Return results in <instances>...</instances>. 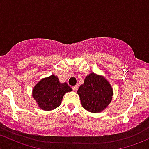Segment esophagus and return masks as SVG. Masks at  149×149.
Returning <instances> with one entry per match:
<instances>
[{
    "instance_id": "obj_1",
    "label": "esophagus",
    "mask_w": 149,
    "mask_h": 149,
    "mask_svg": "<svg viewBox=\"0 0 149 149\" xmlns=\"http://www.w3.org/2000/svg\"><path fill=\"white\" fill-rule=\"evenodd\" d=\"M78 88H79V85H76V86H74L72 87V88H73V91H77Z\"/></svg>"
}]
</instances>
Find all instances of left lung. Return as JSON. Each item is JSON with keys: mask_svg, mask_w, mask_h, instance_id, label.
<instances>
[{"mask_svg": "<svg viewBox=\"0 0 149 149\" xmlns=\"http://www.w3.org/2000/svg\"><path fill=\"white\" fill-rule=\"evenodd\" d=\"M82 107L88 112L98 113L109 105L113 97L110 84L103 76L91 73L77 91Z\"/></svg>", "mask_w": 149, "mask_h": 149, "instance_id": "1", "label": "left lung"}]
</instances>
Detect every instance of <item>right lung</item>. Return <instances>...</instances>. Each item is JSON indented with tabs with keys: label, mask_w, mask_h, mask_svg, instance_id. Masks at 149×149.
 <instances>
[{
	"label": "right lung",
	"mask_w": 149,
	"mask_h": 149,
	"mask_svg": "<svg viewBox=\"0 0 149 149\" xmlns=\"http://www.w3.org/2000/svg\"><path fill=\"white\" fill-rule=\"evenodd\" d=\"M71 91L67 83H60L57 76L51 75L36 84L32 90V97L39 107L49 111L59 107L65 93Z\"/></svg>",
	"instance_id": "add662e5"
}]
</instances>
